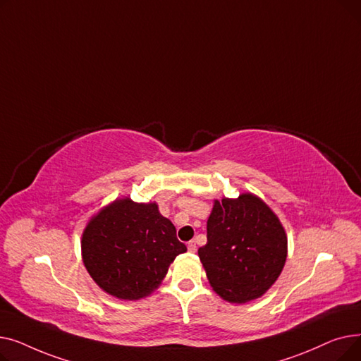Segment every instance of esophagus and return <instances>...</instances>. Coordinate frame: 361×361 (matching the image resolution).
<instances>
[{
    "label": "esophagus",
    "instance_id": "1",
    "mask_svg": "<svg viewBox=\"0 0 361 361\" xmlns=\"http://www.w3.org/2000/svg\"><path fill=\"white\" fill-rule=\"evenodd\" d=\"M187 249H188V252L190 253H196V250H197V245H196V241H188V244H187Z\"/></svg>",
    "mask_w": 361,
    "mask_h": 361
}]
</instances>
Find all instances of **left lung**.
I'll return each instance as SVG.
<instances>
[{
	"instance_id": "left-lung-1",
	"label": "left lung",
	"mask_w": 361,
	"mask_h": 361,
	"mask_svg": "<svg viewBox=\"0 0 361 361\" xmlns=\"http://www.w3.org/2000/svg\"><path fill=\"white\" fill-rule=\"evenodd\" d=\"M207 243L199 257L212 290L244 305L267 293L287 260V233L271 207L253 193L214 200Z\"/></svg>"
}]
</instances>
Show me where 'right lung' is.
<instances>
[{
  "label": "right lung",
  "instance_id": "1",
  "mask_svg": "<svg viewBox=\"0 0 361 361\" xmlns=\"http://www.w3.org/2000/svg\"><path fill=\"white\" fill-rule=\"evenodd\" d=\"M184 252L176 226L155 202L116 199L89 219L82 234L86 271L102 291L120 300L154 293Z\"/></svg>",
  "mask_w": 361,
  "mask_h": 361
}]
</instances>
